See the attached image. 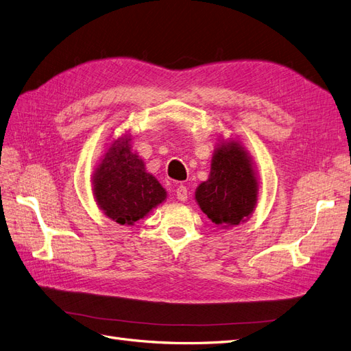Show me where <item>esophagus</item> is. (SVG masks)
Listing matches in <instances>:
<instances>
[{
    "label": "esophagus",
    "mask_w": 351,
    "mask_h": 351,
    "mask_svg": "<svg viewBox=\"0 0 351 351\" xmlns=\"http://www.w3.org/2000/svg\"><path fill=\"white\" fill-rule=\"evenodd\" d=\"M176 196L178 200H186L187 199V187L180 184L177 189H176Z\"/></svg>",
    "instance_id": "obj_1"
}]
</instances>
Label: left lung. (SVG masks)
Listing matches in <instances>:
<instances>
[{
	"label": "left lung",
	"instance_id": "left-lung-1",
	"mask_svg": "<svg viewBox=\"0 0 351 351\" xmlns=\"http://www.w3.org/2000/svg\"><path fill=\"white\" fill-rule=\"evenodd\" d=\"M258 182L246 152L237 143L222 145L212 158L208 182L196 189L200 209L217 226H239L256 205Z\"/></svg>",
	"mask_w": 351,
	"mask_h": 351
}]
</instances>
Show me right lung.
I'll use <instances>...</instances> for the list:
<instances>
[{
	"instance_id": "add662e5",
	"label": "right lung",
	"mask_w": 351,
	"mask_h": 351,
	"mask_svg": "<svg viewBox=\"0 0 351 351\" xmlns=\"http://www.w3.org/2000/svg\"><path fill=\"white\" fill-rule=\"evenodd\" d=\"M129 141H117L105 154L95 173L93 192L98 205L119 224H133L156 205L167 192L129 147Z\"/></svg>"
}]
</instances>
